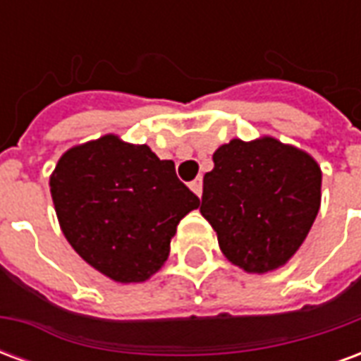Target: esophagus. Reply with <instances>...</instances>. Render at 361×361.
Returning <instances> with one entry per match:
<instances>
[{
  "mask_svg": "<svg viewBox=\"0 0 361 361\" xmlns=\"http://www.w3.org/2000/svg\"><path fill=\"white\" fill-rule=\"evenodd\" d=\"M189 188H191V191H193L197 197L203 195V180H201V178H197V180L191 181V183H189Z\"/></svg>",
  "mask_w": 361,
  "mask_h": 361,
  "instance_id": "34e87169",
  "label": "esophagus"
}]
</instances>
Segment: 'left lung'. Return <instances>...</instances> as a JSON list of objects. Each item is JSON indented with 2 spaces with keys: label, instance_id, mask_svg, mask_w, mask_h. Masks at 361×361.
<instances>
[{
  "label": "left lung",
  "instance_id": "1",
  "mask_svg": "<svg viewBox=\"0 0 361 361\" xmlns=\"http://www.w3.org/2000/svg\"><path fill=\"white\" fill-rule=\"evenodd\" d=\"M201 214L230 263L247 272L274 271L310 234L321 204V168L292 145L261 137L232 139L212 154Z\"/></svg>",
  "mask_w": 361,
  "mask_h": 361
}]
</instances>
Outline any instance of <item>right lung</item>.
Listing matches in <instances>:
<instances>
[{
  "instance_id": "obj_1",
  "label": "right lung",
  "mask_w": 361,
  "mask_h": 361,
  "mask_svg": "<svg viewBox=\"0 0 361 361\" xmlns=\"http://www.w3.org/2000/svg\"><path fill=\"white\" fill-rule=\"evenodd\" d=\"M50 191L71 247L96 271L126 284L150 279L164 265L180 220L199 207L172 160L116 135L67 150Z\"/></svg>"
}]
</instances>
